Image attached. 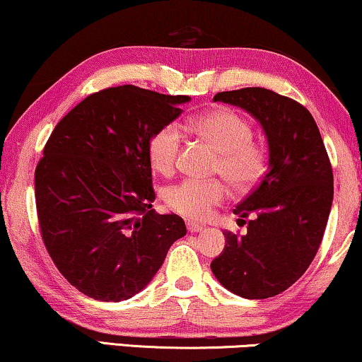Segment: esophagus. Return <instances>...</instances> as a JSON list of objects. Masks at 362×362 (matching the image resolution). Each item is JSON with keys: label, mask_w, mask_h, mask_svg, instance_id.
I'll use <instances>...</instances> for the list:
<instances>
[{"label": "esophagus", "mask_w": 362, "mask_h": 362, "mask_svg": "<svg viewBox=\"0 0 362 362\" xmlns=\"http://www.w3.org/2000/svg\"><path fill=\"white\" fill-rule=\"evenodd\" d=\"M187 230L189 232H202L204 230V226H201V224H196V222H192V221H187Z\"/></svg>", "instance_id": "1"}]
</instances>
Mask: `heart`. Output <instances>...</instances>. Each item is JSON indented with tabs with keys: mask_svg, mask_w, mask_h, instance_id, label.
Listing matches in <instances>:
<instances>
[{
	"mask_svg": "<svg viewBox=\"0 0 362 362\" xmlns=\"http://www.w3.org/2000/svg\"><path fill=\"white\" fill-rule=\"evenodd\" d=\"M186 128L219 151L214 165L216 175L224 176L237 191H250L259 185L267 170V150L259 141L252 140V127L244 117L230 108H216L192 118ZM181 140L180 128L173 123L153 133L148 141V158L153 170L165 176L176 170ZM229 196L230 189L226 181L187 177L168 187L165 202L177 214L189 219H206Z\"/></svg>",
	"mask_w": 362,
	"mask_h": 362,
	"instance_id": "heart-1",
	"label": "heart"
}]
</instances>
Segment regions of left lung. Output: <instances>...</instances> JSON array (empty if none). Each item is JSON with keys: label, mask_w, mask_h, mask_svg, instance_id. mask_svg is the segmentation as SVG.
<instances>
[{"label": "left lung", "mask_w": 362, "mask_h": 362, "mask_svg": "<svg viewBox=\"0 0 362 362\" xmlns=\"http://www.w3.org/2000/svg\"><path fill=\"white\" fill-rule=\"evenodd\" d=\"M214 102L252 113L269 141V168L234 209L247 232L226 230L224 252L212 260L216 279L249 300L270 298L305 274L333 204V170L315 118L293 98L269 88L219 92Z\"/></svg>", "instance_id": "obj_1"}]
</instances>
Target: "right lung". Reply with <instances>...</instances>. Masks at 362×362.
Returning a JSON list of instances; mask_svg holds the SVG:
<instances>
[{"label": "right lung", "instance_id": "add662e5", "mask_svg": "<svg viewBox=\"0 0 362 362\" xmlns=\"http://www.w3.org/2000/svg\"><path fill=\"white\" fill-rule=\"evenodd\" d=\"M187 100L108 87L83 98L49 136L34 171L39 229L54 265L83 295L132 298L186 235L180 216L151 209L148 141Z\"/></svg>", "mask_w": 362, "mask_h": 362}]
</instances>
